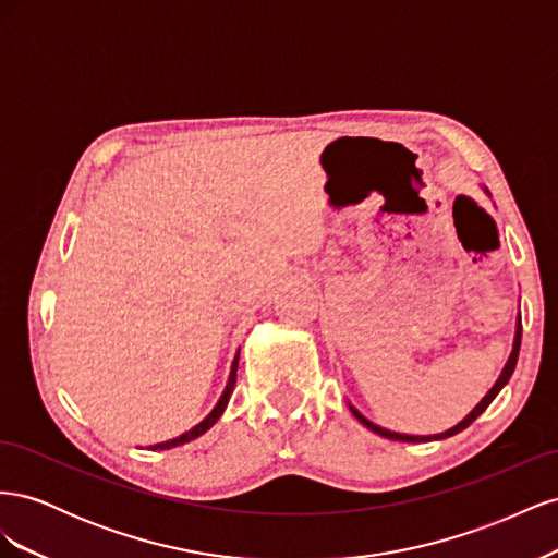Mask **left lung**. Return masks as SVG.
Masks as SVG:
<instances>
[{
  "mask_svg": "<svg viewBox=\"0 0 558 558\" xmlns=\"http://www.w3.org/2000/svg\"><path fill=\"white\" fill-rule=\"evenodd\" d=\"M519 347H521V318L517 320V332H514V347H512V353H510V359H508V363H505V367H502V373H500V377H498V381L494 384V388L492 391H488L484 398H482V402L477 404L475 410H472L459 426H453V428H449V430H445V433H437V435H404V433H393V430H386V428H381V426H377V424H373V421H367L356 408H351V412H353V416H356L363 426H367L369 430L373 433H377V435H381V437H388V440H398V442H430V440H445V437H451V435H456V433H461V430H465L472 421H475L488 404L494 402V398L500 393V388L510 381V377H512V373H514V367H517V359H519Z\"/></svg>",
  "mask_w": 558,
  "mask_h": 558,
  "instance_id": "left-lung-1",
  "label": "left lung"
}]
</instances>
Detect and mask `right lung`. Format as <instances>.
Segmentation results:
<instances>
[{"mask_svg":"<svg viewBox=\"0 0 558 558\" xmlns=\"http://www.w3.org/2000/svg\"><path fill=\"white\" fill-rule=\"evenodd\" d=\"M238 361H240V353H238V359H234V363H232V369H230V379H228V386H226V391H223V396H221V400L216 402V408L211 410V414L205 418V421H199V424L195 426V428H191L189 433H183V435H179V437H174V440H170V442H160V445H154L150 449H172V447H179V445H185V442H191V440H195V437H199L202 433H207L218 418H221V414H223V410H226V404H228V400H230V393H232V388H234V379H238Z\"/></svg>","mask_w":558,"mask_h":558,"instance_id":"right-lung-1","label":"right lung"}]
</instances>
